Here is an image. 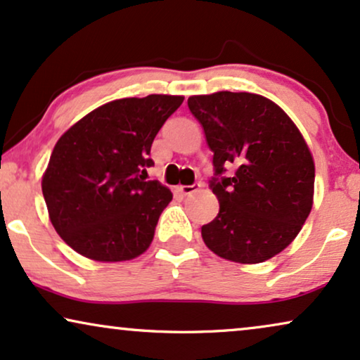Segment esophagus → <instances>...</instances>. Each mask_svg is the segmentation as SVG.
<instances>
[{"instance_id": "esophagus-1", "label": "esophagus", "mask_w": 360, "mask_h": 360, "mask_svg": "<svg viewBox=\"0 0 360 360\" xmlns=\"http://www.w3.org/2000/svg\"><path fill=\"white\" fill-rule=\"evenodd\" d=\"M177 189H179L183 194H193V193H198V191L201 189V184L194 183V184H191V186H179V188H177Z\"/></svg>"}]
</instances>
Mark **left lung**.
Segmentation results:
<instances>
[{"label":"left lung","instance_id":"left-lung-1","mask_svg":"<svg viewBox=\"0 0 360 360\" xmlns=\"http://www.w3.org/2000/svg\"><path fill=\"white\" fill-rule=\"evenodd\" d=\"M202 126L219 212L201 227L206 245L227 261L257 264L292 243L312 209L314 161L302 134L271 99L219 91L188 99ZM236 167L233 176H225Z\"/></svg>","mask_w":360,"mask_h":360}]
</instances>
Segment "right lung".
<instances>
[{
    "instance_id": "obj_1",
    "label": "right lung",
    "mask_w": 360,
    "mask_h": 360,
    "mask_svg": "<svg viewBox=\"0 0 360 360\" xmlns=\"http://www.w3.org/2000/svg\"><path fill=\"white\" fill-rule=\"evenodd\" d=\"M183 96L149 94L103 104L59 138L43 176L49 219L81 256L129 261L154 238L171 191L148 181L151 144Z\"/></svg>"
}]
</instances>
